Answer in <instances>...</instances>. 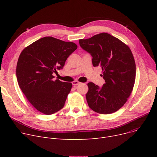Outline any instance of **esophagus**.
I'll list each match as a JSON object with an SVG mask.
<instances>
[{"label":"esophagus","mask_w":157,"mask_h":157,"mask_svg":"<svg viewBox=\"0 0 157 157\" xmlns=\"http://www.w3.org/2000/svg\"><path fill=\"white\" fill-rule=\"evenodd\" d=\"M72 85H74V86H76V85H78L81 84L80 82H79L78 81H74L72 82Z\"/></svg>","instance_id":"obj_1"}]
</instances>
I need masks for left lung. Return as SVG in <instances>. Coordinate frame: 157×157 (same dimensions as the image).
I'll return each instance as SVG.
<instances>
[{
    "label": "left lung",
    "instance_id": "left-lung-1",
    "mask_svg": "<svg viewBox=\"0 0 157 157\" xmlns=\"http://www.w3.org/2000/svg\"><path fill=\"white\" fill-rule=\"evenodd\" d=\"M79 42L92 56L94 67L102 68L105 80L101 88L92 82L88 83V106L100 114L116 112L127 101L135 83L136 67L132 53L121 40L105 32Z\"/></svg>",
    "mask_w": 157,
    "mask_h": 157
}]
</instances>
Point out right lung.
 <instances>
[{
  "label": "right lung",
  "instance_id": "right-lung-1",
  "mask_svg": "<svg viewBox=\"0 0 157 157\" xmlns=\"http://www.w3.org/2000/svg\"><path fill=\"white\" fill-rule=\"evenodd\" d=\"M78 46L53 37H44L23 49L16 65V78L22 92L39 112L49 115L60 110L72 83L53 80Z\"/></svg>",
  "mask_w": 157,
  "mask_h": 157
}]
</instances>
